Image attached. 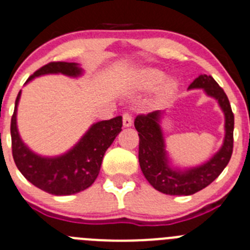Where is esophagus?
I'll list each match as a JSON object with an SVG mask.
<instances>
[{
    "instance_id": "34e87169",
    "label": "esophagus",
    "mask_w": 250,
    "mask_h": 250,
    "mask_svg": "<svg viewBox=\"0 0 250 250\" xmlns=\"http://www.w3.org/2000/svg\"><path fill=\"white\" fill-rule=\"evenodd\" d=\"M123 125L125 127H130L132 125V118L129 113H125L123 115Z\"/></svg>"
}]
</instances>
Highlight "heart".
Instances as JSON below:
<instances>
[{
	"instance_id": "obj_1",
	"label": "heart",
	"mask_w": 250,
	"mask_h": 250,
	"mask_svg": "<svg viewBox=\"0 0 250 250\" xmlns=\"http://www.w3.org/2000/svg\"><path fill=\"white\" fill-rule=\"evenodd\" d=\"M166 73L157 68H143L135 74L134 85L139 90H152L157 88V97L161 100L172 98L178 90V82L172 78L165 79Z\"/></svg>"
}]
</instances>
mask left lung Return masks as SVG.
<instances>
[{
  "label": "left lung",
  "mask_w": 250,
  "mask_h": 250,
  "mask_svg": "<svg viewBox=\"0 0 250 250\" xmlns=\"http://www.w3.org/2000/svg\"><path fill=\"white\" fill-rule=\"evenodd\" d=\"M188 89H203L208 97L218 102L224 114V140L218 152L207 162L187 170L172 167L166 152L161 129V110L146 115H137L135 129L139 132V162L141 171L151 186L162 193L171 196H189L201 191L213 182L228 165L233 152L234 115L229 100L223 89L210 75L202 74L193 80Z\"/></svg>",
  "instance_id": "left-lung-1"
}]
</instances>
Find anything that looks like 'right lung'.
Wrapping results in <instances>:
<instances>
[{"mask_svg":"<svg viewBox=\"0 0 250 250\" xmlns=\"http://www.w3.org/2000/svg\"><path fill=\"white\" fill-rule=\"evenodd\" d=\"M45 74H64L77 78L83 69L77 63L52 62L33 73V78ZM21 98L18 93L11 119V139L15 164L21 173L36 187L56 196H68L90 187L97 180L104 153L115 140L123 126V118L103 120L93 124L79 143L68 152L56 157H43L29 150L21 139L17 129V106Z\"/></svg>","mask_w":250,"mask_h":250,"instance_id":"1","label":"right lung"}]
</instances>
